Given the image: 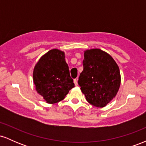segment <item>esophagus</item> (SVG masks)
<instances>
[{
    "label": "esophagus",
    "mask_w": 146,
    "mask_h": 146,
    "mask_svg": "<svg viewBox=\"0 0 146 146\" xmlns=\"http://www.w3.org/2000/svg\"><path fill=\"white\" fill-rule=\"evenodd\" d=\"M74 84H75V86H78V80H76V79H75V80H74Z\"/></svg>",
    "instance_id": "34e87169"
}]
</instances>
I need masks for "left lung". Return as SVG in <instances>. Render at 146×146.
Here are the masks:
<instances>
[{
	"mask_svg": "<svg viewBox=\"0 0 146 146\" xmlns=\"http://www.w3.org/2000/svg\"><path fill=\"white\" fill-rule=\"evenodd\" d=\"M84 56V69L78 84L88 103L98 108L104 107L119 89V68L110 55L100 48L87 49Z\"/></svg>",
	"mask_w": 146,
	"mask_h": 146,
	"instance_id": "8db88e82",
	"label": "left lung"
}]
</instances>
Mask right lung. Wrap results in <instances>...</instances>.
<instances>
[{
    "mask_svg": "<svg viewBox=\"0 0 146 146\" xmlns=\"http://www.w3.org/2000/svg\"><path fill=\"white\" fill-rule=\"evenodd\" d=\"M33 81L36 91L46 103L52 104L64 100L75 86L64 52L54 48L43 55L33 68Z\"/></svg>",
    "mask_w": 146,
    "mask_h": 146,
    "instance_id": "right-lung-1",
    "label": "right lung"
}]
</instances>
